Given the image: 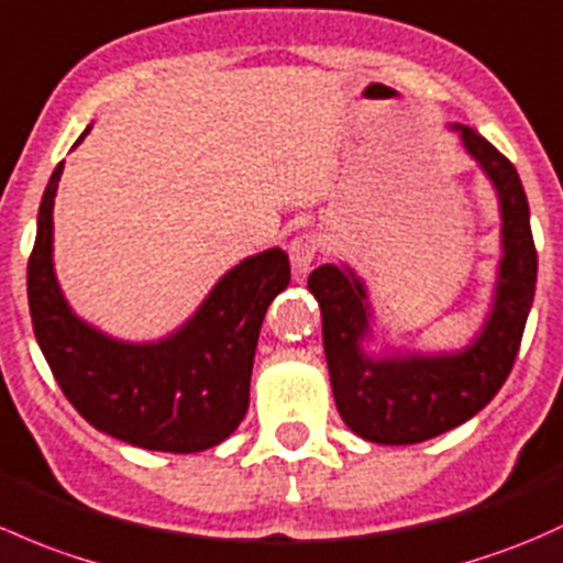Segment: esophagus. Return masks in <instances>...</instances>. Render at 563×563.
<instances>
[{
  "label": "esophagus",
  "mask_w": 563,
  "mask_h": 563,
  "mask_svg": "<svg viewBox=\"0 0 563 563\" xmlns=\"http://www.w3.org/2000/svg\"><path fill=\"white\" fill-rule=\"evenodd\" d=\"M288 253H291V264L297 275H307L312 269V262L318 258L321 253V236L318 234H301L297 240H291L288 245Z\"/></svg>",
  "instance_id": "1"
}]
</instances>
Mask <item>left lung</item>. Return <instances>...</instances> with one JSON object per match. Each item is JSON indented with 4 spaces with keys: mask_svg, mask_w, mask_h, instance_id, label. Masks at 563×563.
<instances>
[{
    "mask_svg": "<svg viewBox=\"0 0 563 563\" xmlns=\"http://www.w3.org/2000/svg\"><path fill=\"white\" fill-rule=\"evenodd\" d=\"M494 186L501 216V258L481 331L461 351L421 353L372 342V305L364 280L347 264L312 269L307 288L323 321L331 390L347 429L377 445H416L455 429L483 410L505 386L537 286V251L529 202L510 162L475 129L453 123Z\"/></svg>",
    "mask_w": 563,
    "mask_h": 563,
    "instance_id": "1",
    "label": "left lung"
}]
</instances>
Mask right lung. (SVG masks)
I'll return each mask as SVG.
<instances>
[{
	"label": "right lung",
	"mask_w": 563,
	"mask_h": 563,
	"mask_svg": "<svg viewBox=\"0 0 563 563\" xmlns=\"http://www.w3.org/2000/svg\"><path fill=\"white\" fill-rule=\"evenodd\" d=\"M88 132L91 126L75 145ZM62 173L58 164L40 202L26 275L34 336L53 377L69 405L115 440L164 453L216 448L247 412L266 307L291 280L286 251L242 258L173 334L115 340L69 307L53 269V199Z\"/></svg>",
	"instance_id": "obj_1"
}]
</instances>
